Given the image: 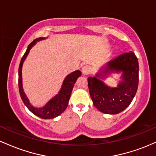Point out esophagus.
Returning a JSON list of instances; mask_svg holds the SVG:
<instances>
[{
  "mask_svg": "<svg viewBox=\"0 0 156 156\" xmlns=\"http://www.w3.org/2000/svg\"><path fill=\"white\" fill-rule=\"evenodd\" d=\"M91 73V67L88 65H85L82 67V73L83 75H88Z\"/></svg>",
  "mask_w": 156,
  "mask_h": 156,
  "instance_id": "34e87169",
  "label": "esophagus"
}]
</instances>
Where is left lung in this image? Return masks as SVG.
I'll return each instance as SVG.
<instances>
[{
    "label": "left lung",
    "mask_w": 156,
    "mask_h": 156,
    "mask_svg": "<svg viewBox=\"0 0 156 156\" xmlns=\"http://www.w3.org/2000/svg\"><path fill=\"white\" fill-rule=\"evenodd\" d=\"M94 77L88 78V87L93 104L100 112L117 114L130 104L139 84V62L132 51L111 60ZM122 72V80L117 87H108L101 81L106 74Z\"/></svg>",
    "instance_id": "8db88e82"
}]
</instances>
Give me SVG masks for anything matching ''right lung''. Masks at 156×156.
<instances>
[{
  "label": "right lung",
  "instance_id": "add662e5",
  "mask_svg": "<svg viewBox=\"0 0 156 156\" xmlns=\"http://www.w3.org/2000/svg\"><path fill=\"white\" fill-rule=\"evenodd\" d=\"M45 38L43 37H40L35 40H34L31 44L28 45V48H27L26 53L23 55L22 59L20 61L19 66V70H18V85H19V91L20 94L21 99L24 104L26 105L27 108L30 112H31L34 114H35L37 117L42 118V119H53L58 117L62 113H63L65 109L67 108L68 105V102H69V98H70L71 93H72V90L74 87V84L76 83V80L78 79V77L80 76L81 75V72L80 70H76L75 72L71 73L65 78L64 80L63 84L61 88V90L55 97L50 101H48L45 105H44L42 108H35V107L32 106L30 104L29 101L27 98V97L23 92V84H22V67L23 64L24 62L25 59L26 58L27 55H28V53H29L31 48L33 47L36 44L37 41L42 40V39H44Z\"/></svg>",
  "mask_w": 156,
  "mask_h": 156
}]
</instances>
